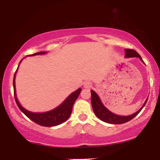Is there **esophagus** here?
Masks as SVG:
<instances>
[{"mask_svg": "<svg viewBox=\"0 0 160 160\" xmlns=\"http://www.w3.org/2000/svg\"><path fill=\"white\" fill-rule=\"evenodd\" d=\"M91 86H92V83L89 81H86L85 83H84V87H85V88H90Z\"/></svg>", "mask_w": 160, "mask_h": 160, "instance_id": "1", "label": "esophagus"}]
</instances>
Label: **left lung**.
<instances>
[{"instance_id": "1", "label": "left lung", "mask_w": 160, "mask_h": 160, "mask_svg": "<svg viewBox=\"0 0 160 160\" xmlns=\"http://www.w3.org/2000/svg\"><path fill=\"white\" fill-rule=\"evenodd\" d=\"M125 57L126 58H133V57H137L139 58L142 61L141 57L136 51L133 50V49L127 48L125 49ZM147 101L145 102L144 105L140 108V109L138 110L136 113L132 114V115H129V116H120V115H117L115 114H113L112 112H109L108 109L102 105V102L100 101L99 97L98 96V95L94 92L93 90H91V103H92V109L95 115H96L100 120L103 121V122L106 123H109V124H123V123H126L129 121H131V119L134 118L136 115H138V113L141 111L142 108H143V106H145V104L147 103Z\"/></svg>"}]
</instances>
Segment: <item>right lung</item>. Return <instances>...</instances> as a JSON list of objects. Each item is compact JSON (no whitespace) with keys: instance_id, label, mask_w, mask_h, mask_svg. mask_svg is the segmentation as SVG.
Returning a JSON list of instances; mask_svg holds the SVG:
<instances>
[{"instance_id":"add662e5","label":"right lung","mask_w":160,"mask_h":160,"mask_svg":"<svg viewBox=\"0 0 160 160\" xmlns=\"http://www.w3.org/2000/svg\"><path fill=\"white\" fill-rule=\"evenodd\" d=\"M45 52H37L32 54H29V55H36V54H45ZM17 72V71H16ZM15 75L13 77V89H14V98L17 102V106L23 112L24 114L29 118L30 120L34 122L36 124H39L41 126H45V127H52V126L58 125L61 123L64 122L66 120H68V118L71 115L72 112V108H73V104H74L75 101L78 97V96L80 93L81 89L79 88L77 89L75 92H72V93L68 96L67 99L64 100V102L61 104L58 107H57L54 109L49 111L47 112H44V113H33V112H29L26 110L25 108H22L19 103L18 100L17 99V96H16V89H15Z\"/></svg>"}]
</instances>
